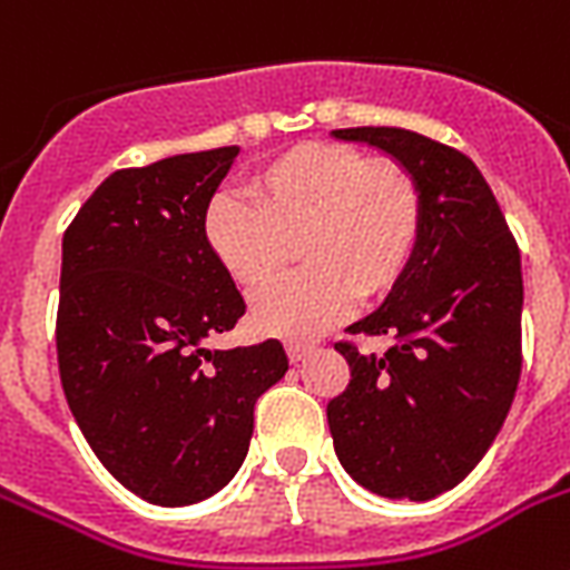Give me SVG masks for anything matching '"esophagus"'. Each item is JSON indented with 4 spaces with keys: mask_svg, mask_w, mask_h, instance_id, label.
I'll use <instances>...</instances> for the list:
<instances>
[{
    "mask_svg": "<svg viewBox=\"0 0 570 570\" xmlns=\"http://www.w3.org/2000/svg\"><path fill=\"white\" fill-rule=\"evenodd\" d=\"M313 355V346L307 343H286V357L293 361V364H302L304 357Z\"/></svg>",
    "mask_w": 570,
    "mask_h": 570,
    "instance_id": "obj_1",
    "label": "esophagus"
}]
</instances>
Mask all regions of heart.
<instances>
[{
    "mask_svg": "<svg viewBox=\"0 0 570 570\" xmlns=\"http://www.w3.org/2000/svg\"><path fill=\"white\" fill-rule=\"evenodd\" d=\"M249 204L215 197L204 242L242 289H259L303 236L302 276L266 287L250 325L281 340H311L337 325L355 298H381L405 277L423 236V195L399 165L331 141L298 145L248 180Z\"/></svg>",
    "mask_w": 570,
    "mask_h": 570,
    "instance_id": "b5f03b06",
    "label": "heart"
}]
</instances>
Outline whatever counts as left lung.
<instances>
[{"instance_id":"left-lung-1","label":"left lung","mask_w":570,"mask_h":570,"mask_svg":"<svg viewBox=\"0 0 570 570\" xmlns=\"http://www.w3.org/2000/svg\"><path fill=\"white\" fill-rule=\"evenodd\" d=\"M405 168L423 195L416 254L352 334L393 337L384 355L337 343L352 381L328 402L334 452L357 485L432 500L476 468L521 379V250L494 191L455 147L396 127L334 129Z\"/></svg>"}]
</instances>
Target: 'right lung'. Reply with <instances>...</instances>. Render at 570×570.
Returning <instances> with one entry per match:
<instances>
[{
    "instance_id": "1",
    "label": "right lung",
    "mask_w": 570,
    "mask_h": 570,
    "mask_svg": "<svg viewBox=\"0 0 570 570\" xmlns=\"http://www.w3.org/2000/svg\"><path fill=\"white\" fill-rule=\"evenodd\" d=\"M236 154L215 147L115 171L61 242L67 405L102 468L154 505L222 491L248 455L257 399L289 370L277 340L206 348L245 313L204 242Z\"/></svg>"
}]
</instances>
